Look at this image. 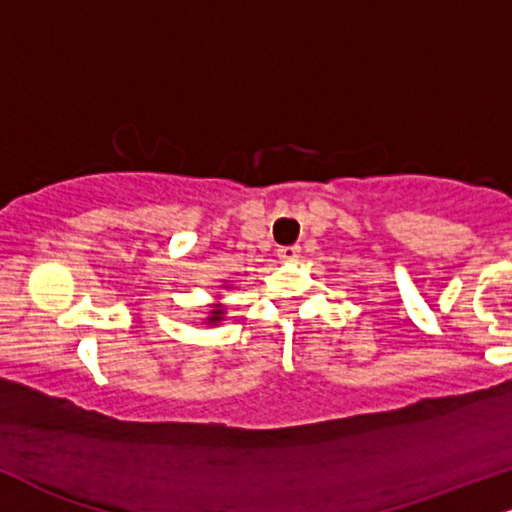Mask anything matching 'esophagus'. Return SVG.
Instances as JSON below:
<instances>
[{"instance_id": "1", "label": "esophagus", "mask_w": 512, "mask_h": 512, "mask_svg": "<svg viewBox=\"0 0 512 512\" xmlns=\"http://www.w3.org/2000/svg\"><path fill=\"white\" fill-rule=\"evenodd\" d=\"M277 256H280V261L294 263L296 258L301 256V249L299 246H280V249H277Z\"/></svg>"}]
</instances>
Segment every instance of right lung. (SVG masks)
Returning a JSON list of instances; mask_svg holds the SVG:
<instances>
[{
    "instance_id": "1",
    "label": "right lung",
    "mask_w": 512,
    "mask_h": 512,
    "mask_svg": "<svg viewBox=\"0 0 512 512\" xmlns=\"http://www.w3.org/2000/svg\"><path fill=\"white\" fill-rule=\"evenodd\" d=\"M223 306H220V304H216V306H213V311H211V315H208V318H206V323L208 325H216V323H220V320H223Z\"/></svg>"
}]
</instances>
